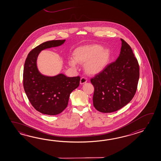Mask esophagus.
I'll return each instance as SVG.
<instances>
[{
	"mask_svg": "<svg viewBox=\"0 0 161 161\" xmlns=\"http://www.w3.org/2000/svg\"><path fill=\"white\" fill-rule=\"evenodd\" d=\"M87 79L86 78V77H84V76H83L81 78H80V83L82 85V84H84V83H85L86 82H87Z\"/></svg>",
	"mask_w": 161,
	"mask_h": 161,
	"instance_id": "1",
	"label": "esophagus"
}]
</instances>
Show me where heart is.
<instances>
[{"mask_svg": "<svg viewBox=\"0 0 161 161\" xmlns=\"http://www.w3.org/2000/svg\"><path fill=\"white\" fill-rule=\"evenodd\" d=\"M74 58L69 60V65L75 68L77 63L84 64L86 72L95 75L103 71L108 63L110 57L109 49L97 44L89 45L76 49Z\"/></svg>", "mask_w": 161, "mask_h": 161, "instance_id": "heart-1", "label": "heart"}]
</instances>
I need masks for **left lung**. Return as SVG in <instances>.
Wrapping results in <instances>:
<instances>
[{"mask_svg":"<svg viewBox=\"0 0 161 161\" xmlns=\"http://www.w3.org/2000/svg\"><path fill=\"white\" fill-rule=\"evenodd\" d=\"M116 60L90 79L94 87L93 105L98 111L111 113L134 98L139 78V65L132 49L123 39Z\"/></svg>","mask_w":161,"mask_h":161,"instance_id":"8db88e82","label":"left lung"}]
</instances>
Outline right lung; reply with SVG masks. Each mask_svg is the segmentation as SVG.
Returning <instances> with one entry per match:
<instances>
[{
  "label": "right lung",
  "mask_w": 161,
  "mask_h": 161,
  "mask_svg": "<svg viewBox=\"0 0 161 161\" xmlns=\"http://www.w3.org/2000/svg\"><path fill=\"white\" fill-rule=\"evenodd\" d=\"M65 40L47 41L33 49L25 62L23 85L29 102L34 109L48 115H56L68 105L71 92L79 85L80 77L64 74L49 77L41 74L36 61L39 53L47 48L63 44Z\"/></svg>",
  "instance_id": "add662e5"
}]
</instances>
